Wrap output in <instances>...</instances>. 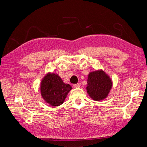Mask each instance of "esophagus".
I'll return each instance as SVG.
<instances>
[{"label": "esophagus", "instance_id": "esophagus-1", "mask_svg": "<svg viewBox=\"0 0 147 147\" xmlns=\"http://www.w3.org/2000/svg\"><path fill=\"white\" fill-rule=\"evenodd\" d=\"M74 88H79V87H80V84H79V83H77V84H74Z\"/></svg>", "mask_w": 147, "mask_h": 147}]
</instances>
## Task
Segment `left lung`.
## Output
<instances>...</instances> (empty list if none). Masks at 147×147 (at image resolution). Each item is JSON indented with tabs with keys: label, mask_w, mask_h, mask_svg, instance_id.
I'll use <instances>...</instances> for the list:
<instances>
[{
	"label": "left lung",
	"mask_w": 147,
	"mask_h": 147,
	"mask_svg": "<svg viewBox=\"0 0 147 147\" xmlns=\"http://www.w3.org/2000/svg\"><path fill=\"white\" fill-rule=\"evenodd\" d=\"M112 86V82L104 71L90 72L87 80V92L96 101L105 99Z\"/></svg>",
	"instance_id": "left-lung-1"
}]
</instances>
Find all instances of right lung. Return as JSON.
<instances>
[{
  "label": "right lung",
  "instance_id": "1",
  "mask_svg": "<svg viewBox=\"0 0 147 147\" xmlns=\"http://www.w3.org/2000/svg\"><path fill=\"white\" fill-rule=\"evenodd\" d=\"M72 86L65 84L58 75L48 74L41 83V94L47 103L56 107L63 103Z\"/></svg>",
  "mask_w": 147,
  "mask_h": 147
}]
</instances>
